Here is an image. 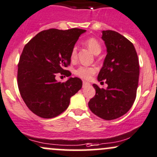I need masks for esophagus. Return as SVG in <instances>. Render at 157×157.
I'll return each instance as SVG.
<instances>
[{
  "label": "esophagus",
  "mask_w": 157,
  "mask_h": 157,
  "mask_svg": "<svg viewBox=\"0 0 157 157\" xmlns=\"http://www.w3.org/2000/svg\"><path fill=\"white\" fill-rule=\"evenodd\" d=\"M89 85H90V84L89 83H87V82H86V81L83 82V87H85V86H89Z\"/></svg>",
  "instance_id": "esophagus-1"
}]
</instances>
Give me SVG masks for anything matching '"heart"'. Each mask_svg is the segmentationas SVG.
<instances>
[{"label":"heart","instance_id":"1","mask_svg":"<svg viewBox=\"0 0 157 157\" xmlns=\"http://www.w3.org/2000/svg\"><path fill=\"white\" fill-rule=\"evenodd\" d=\"M85 44L87 46L89 49L93 52L95 55H98L101 51V46L99 41L97 39L91 37L86 40ZM77 47L76 46L72 48L71 52L70 58L71 61H75L77 59ZM97 71L96 67L94 66H86L81 65L80 67H77L74 71V74L77 76V77H80V78L84 79V80H90L92 78V76L94 75Z\"/></svg>","mask_w":157,"mask_h":157}]
</instances>
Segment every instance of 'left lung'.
<instances>
[{"mask_svg":"<svg viewBox=\"0 0 157 157\" xmlns=\"http://www.w3.org/2000/svg\"><path fill=\"white\" fill-rule=\"evenodd\" d=\"M107 47L98 80L108 84L101 89L95 84V95L89 101L90 110L106 120L119 118L134 104L139 78V62L134 45L124 36L111 30L102 31Z\"/></svg>","mask_w":157,"mask_h":157,"instance_id":"8db88e82","label":"left lung"}]
</instances>
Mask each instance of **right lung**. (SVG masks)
<instances>
[{
  "label": "right lung",
  "instance_id": "obj_1",
  "mask_svg": "<svg viewBox=\"0 0 157 157\" xmlns=\"http://www.w3.org/2000/svg\"><path fill=\"white\" fill-rule=\"evenodd\" d=\"M86 30L51 29L36 34L23 49L18 64L19 92L29 110L40 117L59 116L67 108L71 97L82 87L78 77L61 83L56 76L71 75L65 67L71 64V52Z\"/></svg>",
  "mask_w": 157,
  "mask_h": 157
}]
</instances>
